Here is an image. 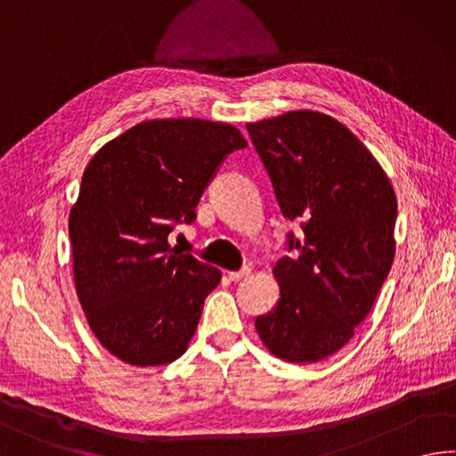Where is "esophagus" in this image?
<instances>
[{
	"mask_svg": "<svg viewBox=\"0 0 456 456\" xmlns=\"http://www.w3.org/2000/svg\"><path fill=\"white\" fill-rule=\"evenodd\" d=\"M252 270L250 268H248V265H246V268H242V270H238V272H228V278L232 280V281H238V280H242V278H246L248 276V273H250Z\"/></svg>",
	"mask_w": 456,
	"mask_h": 456,
	"instance_id": "obj_1",
	"label": "esophagus"
}]
</instances>
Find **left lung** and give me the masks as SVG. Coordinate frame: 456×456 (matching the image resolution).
Masks as SVG:
<instances>
[{"mask_svg": "<svg viewBox=\"0 0 456 456\" xmlns=\"http://www.w3.org/2000/svg\"><path fill=\"white\" fill-rule=\"evenodd\" d=\"M246 128L281 214L304 232H288L280 299L256 330L280 359L322 362L354 338L387 278L397 200L373 154L328 115L291 110Z\"/></svg>", "mask_w": 456, "mask_h": 456, "instance_id": "1", "label": "left lung"}]
</instances>
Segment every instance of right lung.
Here are the masks:
<instances>
[{
    "label": "right lung",
    "mask_w": 456,
    "mask_h": 456,
    "mask_svg": "<svg viewBox=\"0 0 456 456\" xmlns=\"http://www.w3.org/2000/svg\"><path fill=\"white\" fill-rule=\"evenodd\" d=\"M238 128L202 118L144 121L107 142L85 168L69 214L75 288L93 333L136 367L184 354L220 270L168 244L192 224Z\"/></svg>",
    "instance_id": "obj_1"
}]
</instances>
